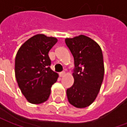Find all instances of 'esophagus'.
Masks as SVG:
<instances>
[{
	"mask_svg": "<svg viewBox=\"0 0 127 127\" xmlns=\"http://www.w3.org/2000/svg\"><path fill=\"white\" fill-rule=\"evenodd\" d=\"M64 75H65V71H62L60 73V76H61V77H63Z\"/></svg>",
	"mask_w": 127,
	"mask_h": 127,
	"instance_id": "esophagus-1",
	"label": "esophagus"
}]
</instances>
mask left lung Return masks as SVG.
<instances>
[{
    "instance_id": "8db88e82",
    "label": "left lung",
    "mask_w": 127,
    "mask_h": 127,
    "mask_svg": "<svg viewBox=\"0 0 127 127\" xmlns=\"http://www.w3.org/2000/svg\"><path fill=\"white\" fill-rule=\"evenodd\" d=\"M74 58V83L66 90L68 101L77 108L91 105L98 95L104 77L103 53L93 39L80 34L65 39Z\"/></svg>"
}]
</instances>
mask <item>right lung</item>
<instances>
[{"label": "right lung", "instance_id": "add662e5", "mask_svg": "<svg viewBox=\"0 0 127 127\" xmlns=\"http://www.w3.org/2000/svg\"><path fill=\"white\" fill-rule=\"evenodd\" d=\"M58 39L37 34L19 48L15 60V75L18 86L26 100L41 104L49 98L51 88L58 74L50 69L48 53Z\"/></svg>", "mask_w": 127, "mask_h": 127}]
</instances>
